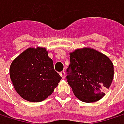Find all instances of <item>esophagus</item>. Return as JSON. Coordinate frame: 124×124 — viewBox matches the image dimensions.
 <instances>
[{"mask_svg":"<svg viewBox=\"0 0 124 124\" xmlns=\"http://www.w3.org/2000/svg\"><path fill=\"white\" fill-rule=\"evenodd\" d=\"M60 75H61V77H62L63 79L65 78V72H64V71H62V72H60Z\"/></svg>","mask_w":124,"mask_h":124,"instance_id":"34e87169","label":"esophagus"}]
</instances>
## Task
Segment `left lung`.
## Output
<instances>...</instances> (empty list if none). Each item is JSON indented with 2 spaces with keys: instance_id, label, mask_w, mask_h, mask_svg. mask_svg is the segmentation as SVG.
<instances>
[{
  "instance_id": "obj_1",
  "label": "left lung",
  "mask_w": 124,
  "mask_h": 124,
  "mask_svg": "<svg viewBox=\"0 0 124 124\" xmlns=\"http://www.w3.org/2000/svg\"><path fill=\"white\" fill-rule=\"evenodd\" d=\"M70 57L66 78L75 95L85 103L101 99L113 78L110 59L90 48L77 49L70 53Z\"/></svg>"
}]
</instances>
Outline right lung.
Wrapping results in <instances>:
<instances>
[{"label": "right lung", "mask_w": 124, "mask_h": 124, "mask_svg": "<svg viewBox=\"0 0 124 124\" xmlns=\"http://www.w3.org/2000/svg\"><path fill=\"white\" fill-rule=\"evenodd\" d=\"M10 77L15 90L23 99L40 102L50 95L62 77L54 70L45 48H29L11 63Z\"/></svg>", "instance_id": "1"}]
</instances>
